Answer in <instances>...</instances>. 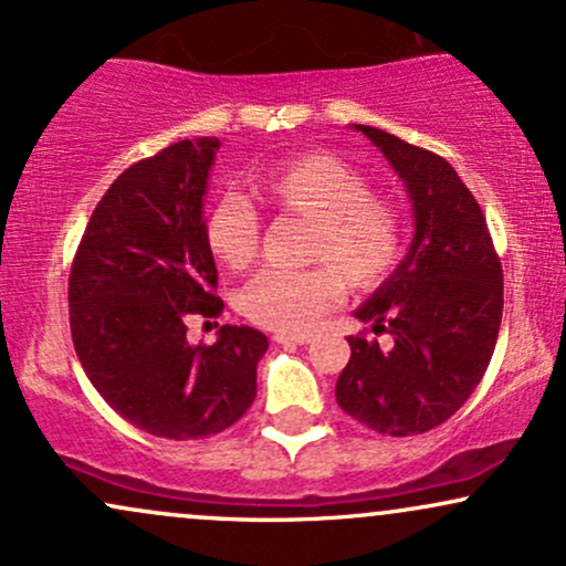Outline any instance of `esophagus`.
<instances>
[{"label":"esophagus","instance_id":"obj_1","mask_svg":"<svg viewBox=\"0 0 566 566\" xmlns=\"http://www.w3.org/2000/svg\"><path fill=\"white\" fill-rule=\"evenodd\" d=\"M276 343H282V346H305V343H311V335H290V333H276L274 335Z\"/></svg>","mask_w":566,"mask_h":566}]
</instances>
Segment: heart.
<instances>
[{
  "mask_svg": "<svg viewBox=\"0 0 566 566\" xmlns=\"http://www.w3.org/2000/svg\"><path fill=\"white\" fill-rule=\"evenodd\" d=\"M252 191L265 205L311 223L305 271H265L239 295L252 324L274 333H305L354 292L378 290L394 276L407 250L399 207L369 188L365 175L329 154H305L258 175ZM263 226L250 201L226 197L207 212L205 239L223 269L250 271L261 255Z\"/></svg>",
  "mask_w": 566,
  "mask_h": 566,
  "instance_id": "obj_1",
  "label": "heart"
}]
</instances>
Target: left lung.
I'll list each match as a JSON object with an SVG mask.
<instances>
[{
	"instance_id": "1",
	"label": "left lung",
	"mask_w": 566,
	"mask_h": 566,
	"mask_svg": "<svg viewBox=\"0 0 566 566\" xmlns=\"http://www.w3.org/2000/svg\"><path fill=\"white\" fill-rule=\"evenodd\" d=\"M405 180L415 212L409 252L356 311L391 348L350 335L337 405L382 437H412L452 418L484 378L503 316V265L479 201L447 159L356 125Z\"/></svg>"
}]
</instances>
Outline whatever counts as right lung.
<instances>
[{
    "label": "right lung",
    "instance_id": "1",
    "mask_svg": "<svg viewBox=\"0 0 566 566\" xmlns=\"http://www.w3.org/2000/svg\"><path fill=\"white\" fill-rule=\"evenodd\" d=\"M218 138L135 161L97 201L69 276L71 340L95 391L151 437L226 431L258 394L263 333L223 324L191 346L188 324L223 311L201 199Z\"/></svg>",
    "mask_w": 566,
    "mask_h": 566
}]
</instances>
